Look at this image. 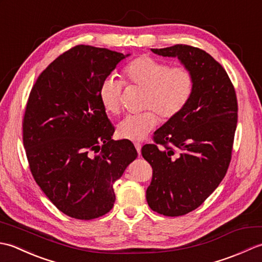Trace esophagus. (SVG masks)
<instances>
[{
	"mask_svg": "<svg viewBox=\"0 0 262 262\" xmlns=\"http://www.w3.org/2000/svg\"><path fill=\"white\" fill-rule=\"evenodd\" d=\"M134 145H135V148H136V151H137V153L138 154H141V148H142V145L140 143H134Z\"/></svg>",
	"mask_w": 262,
	"mask_h": 262,
	"instance_id": "34e87169",
	"label": "esophagus"
}]
</instances>
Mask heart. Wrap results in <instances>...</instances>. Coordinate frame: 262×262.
Instances as JSON below:
<instances>
[{"label": "heart", "mask_w": 262, "mask_h": 262, "mask_svg": "<svg viewBox=\"0 0 262 262\" xmlns=\"http://www.w3.org/2000/svg\"><path fill=\"white\" fill-rule=\"evenodd\" d=\"M125 81L144 90L143 108L138 115L127 116L117 125L121 138L143 140L159 124V115L168 120L179 115L186 107L194 86L191 71L186 66H171L154 57L142 55L128 64ZM122 84L114 77H107L99 89V99L103 109L111 115L120 113Z\"/></svg>", "instance_id": "1"}]
</instances>
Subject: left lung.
<instances>
[{"instance_id":"left-lung-1","label":"left lung","mask_w":262,"mask_h":262,"mask_svg":"<svg viewBox=\"0 0 262 262\" xmlns=\"http://www.w3.org/2000/svg\"><path fill=\"white\" fill-rule=\"evenodd\" d=\"M151 51L177 57L194 79L186 107L154 133L155 144L142 148L153 169L146 190L149 208L181 216L199 207L226 174L237 122L236 94L226 71L203 49L174 45Z\"/></svg>"}]
</instances>
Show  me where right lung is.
<instances>
[{
    "label": "right lung",
    "instance_id": "1",
    "mask_svg": "<svg viewBox=\"0 0 262 262\" xmlns=\"http://www.w3.org/2000/svg\"><path fill=\"white\" fill-rule=\"evenodd\" d=\"M129 56L79 45L38 76L24 117V146L30 171L56 207L77 220H93L114 207V183L137 158L133 143L114 141L115 128L99 89Z\"/></svg>",
    "mask_w": 262,
    "mask_h": 262
}]
</instances>
